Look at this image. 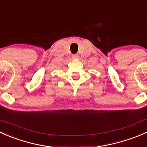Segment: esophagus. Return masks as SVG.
<instances>
[{
  "instance_id": "34e87169",
  "label": "esophagus",
  "mask_w": 147,
  "mask_h": 147,
  "mask_svg": "<svg viewBox=\"0 0 147 147\" xmlns=\"http://www.w3.org/2000/svg\"><path fill=\"white\" fill-rule=\"evenodd\" d=\"M78 57H79V55H78V54L72 55V58H74V59H78Z\"/></svg>"
}]
</instances>
